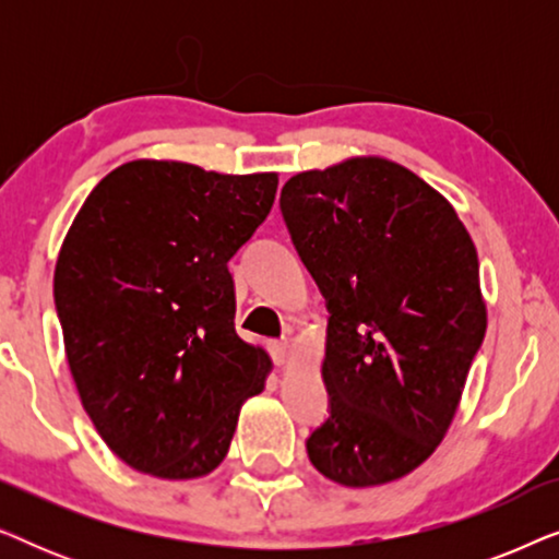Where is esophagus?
<instances>
[{
    "mask_svg": "<svg viewBox=\"0 0 559 559\" xmlns=\"http://www.w3.org/2000/svg\"><path fill=\"white\" fill-rule=\"evenodd\" d=\"M270 354L277 364H285V358L289 354V343L287 341H270Z\"/></svg>",
    "mask_w": 559,
    "mask_h": 559,
    "instance_id": "34e87169",
    "label": "esophagus"
}]
</instances>
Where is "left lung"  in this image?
Instances as JSON below:
<instances>
[{
	"mask_svg": "<svg viewBox=\"0 0 559 559\" xmlns=\"http://www.w3.org/2000/svg\"><path fill=\"white\" fill-rule=\"evenodd\" d=\"M280 209L331 316L310 463L354 488L407 476L448 432L484 343L476 247L438 190L381 157L295 175Z\"/></svg>",
	"mask_w": 559,
	"mask_h": 559,
	"instance_id": "left-lung-1",
	"label": "left lung"
}]
</instances>
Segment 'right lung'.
Listing matches in <instances>:
<instances>
[{"mask_svg": "<svg viewBox=\"0 0 559 559\" xmlns=\"http://www.w3.org/2000/svg\"><path fill=\"white\" fill-rule=\"evenodd\" d=\"M277 175L134 159L81 205L52 297L83 409L134 471L186 480L231 445L270 356L236 335L228 259L270 216Z\"/></svg>", "mask_w": 559, "mask_h": 559, "instance_id": "add662e5", "label": "right lung"}]
</instances>
